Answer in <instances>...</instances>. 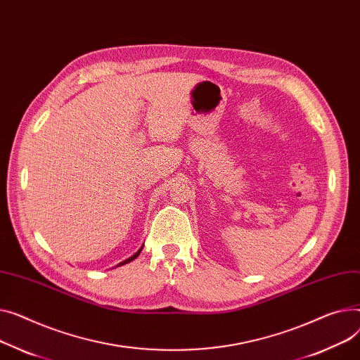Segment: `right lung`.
<instances>
[{
  "mask_svg": "<svg viewBox=\"0 0 360 360\" xmlns=\"http://www.w3.org/2000/svg\"><path fill=\"white\" fill-rule=\"evenodd\" d=\"M141 249H143V248H140V249H139V250H137V252H136V253H134V255H133V256H131V257H129V259H126V260H124V262H122V263H120V265H118V266H122V265H126V263H129V262H131V260H134V259H136V257H137V256H139V255H140V252H141Z\"/></svg>",
  "mask_w": 360,
  "mask_h": 360,
  "instance_id": "right-lung-1",
  "label": "right lung"
}]
</instances>
